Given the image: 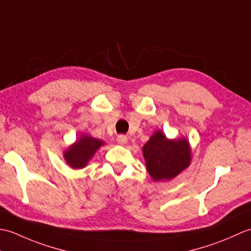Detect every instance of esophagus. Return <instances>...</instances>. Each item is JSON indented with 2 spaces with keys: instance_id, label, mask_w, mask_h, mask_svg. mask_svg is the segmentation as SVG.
Listing matches in <instances>:
<instances>
[{
  "instance_id": "esophagus-1",
  "label": "esophagus",
  "mask_w": 251,
  "mask_h": 251,
  "mask_svg": "<svg viewBox=\"0 0 251 251\" xmlns=\"http://www.w3.org/2000/svg\"><path fill=\"white\" fill-rule=\"evenodd\" d=\"M116 140H117V142L120 143V145L124 146V145H126L127 142H128V138H127L125 135H119L116 138Z\"/></svg>"
}]
</instances>
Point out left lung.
Returning <instances> with one entry per match:
<instances>
[{
    "label": "left lung",
    "instance_id": "1",
    "mask_svg": "<svg viewBox=\"0 0 251 251\" xmlns=\"http://www.w3.org/2000/svg\"><path fill=\"white\" fill-rule=\"evenodd\" d=\"M149 175L154 181L172 180L190 166L191 148L185 138L167 139L161 130L142 148Z\"/></svg>",
    "mask_w": 251,
    "mask_h": 251
}]
</instances>
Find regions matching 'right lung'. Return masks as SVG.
<instances>
[{"instance_id": "1", "label": "right lung", "mask_w": 251, "mask_h": 251, "mask_svg": "<svg viewBox=\"0 0 251 251\" xmlns=\"http://www.w3.org/2000/svg\"><path fill=\"white\" fill-rule=\"evenodd\" d=\"M104 142L92 136L82 135L63 153L67 164L73 169L84 168Z\"/></svg>"}]
</instances>
